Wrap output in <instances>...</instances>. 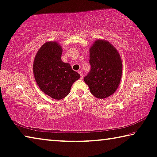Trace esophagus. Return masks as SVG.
I'll use <instances>...</instances> for the list:
<instances>
[{"mask_svg":"<svg viewBox=\"0 0 157 157\" xmlns=\"http://www.w3.org/2000/svg\"><path fill=\"white\" fill-rule=\"evenodd\" d=\"M78 73H79V75H80V78L82 79L83 78V74H82V72L81 71H79Z\"/></svg>","mask_w":157,"mask_h":157,"instance_id":"1","label":"esophagus"}]
</instances>
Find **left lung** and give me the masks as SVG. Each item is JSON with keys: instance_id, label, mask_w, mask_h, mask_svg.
<instances>
[{"instance_id": "left-lung-1", "label": "left lung", "mask_w": 157, "mask_h": 157, "mask_svg": "<svg viewBox=\"0 0 157 157\" xmlns=\"http://www.w3.org/2000/svg\"><path fill=\"white\" fill-rule=\"evenodd\" d=\"M91 70L84 78L91 93L105 98L115 92L122 75V61L115 47L105 40H96L89 49Z\"/></svg>"}]
</instances>
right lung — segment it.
<instances>
[{
  "instance_id": "add662e5",
  "label": "right lung",
  "mask_w": 157,
  "mask_h": 157,
  "mask_svg": "<svg viewBox=\"0 0 157 157\" xmlns=\"http://www.w3.org/2000/svg\"><path fill=\"white\" fill-rule=\"evenodd\" d=\"M62 47L56 41L47 42L37 52L33 61V75L40 90L55 100L68 95L72 84L80 75L61 60Z\"/></svg>"
}]
</instances>
